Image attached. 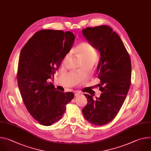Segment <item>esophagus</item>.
Wrapping results in <instances>:
<instances>
[{
    "instance_id": "1",
    "label": "esophagus",
    "mask_w": 151,
    "mask_h": 151,
    "mask_svg": "<svg viewBox=\"0 0 151 151\" xmlns=\"http://www.w3.org/2000/svg\"><path fill=\"white\" fill-rule=\"evenodd\" d=\"M81 95V93H80V92H78V91H76V92L74 93V95H75L76 97H77V96H79V95Z\"/></svg>"
}]
</instances>
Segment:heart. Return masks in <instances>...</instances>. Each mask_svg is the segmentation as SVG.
Wrapping results in <instances>:
<instances>
[{
  "mask_svg": "<svg viewBox=\"0 0 151 151\" xmlns=\"http://www.w3.org/2000/svg\"><path fill=\"white\" fill-rule=\"evenodd\" d=\"M77 51L80 55L85 63H94L97 58L98 53L96 49L87 42H83L79 43L77 47ZM71 55V52H68L63 59V63L65 64Z\"/></svg>",
  "mask_w": 151,
  "mask_h": 151,
  "instance_id": "obj_1",
  "label": "heart"
}]
</instances>
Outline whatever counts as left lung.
Instances as JSON below:
<instances>
[{
    "instance_id": "1",
    "label": "left lung",
    "mask_w": 151,
    "mask_h": 151,
    "mask_svg": "<svg viewBox=\"0 0 151 151\" xmlns=\"http://www.w3.org/2000/svg\"><path fill=\"white\" fill-rule=\"evenodd\" d=\"M82 33L100 52L97 73L102 92L96 99L84 94L87 104L82 112L89 123L103 126L116 116L125 101L131 84L130 58L122 39L110 27H87Z\"/></svg>"
}]
</instances>
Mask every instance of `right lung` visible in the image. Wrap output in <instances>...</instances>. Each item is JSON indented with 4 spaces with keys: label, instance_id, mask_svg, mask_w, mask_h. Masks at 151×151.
<instances>
[{
    "label": "right lung",
    "instance_id": "obj_1",
    "mask_svg": "<svg viewBox=\"0 0 151 151\" xmlns=\"http://www.w3.org/2000/svg\"><path fill=\"white\" fill-rule=\"evenodd\" d=\"M74 39L70 32L42 29L21 51L17 76L20 93L30 115L43 126L59 121L74 97L73 93L58 91L52 83L47 82L59 69Z\"/></svg>",
    "mask_w": 151,
    "mask_h": 151
}]
</instances>
